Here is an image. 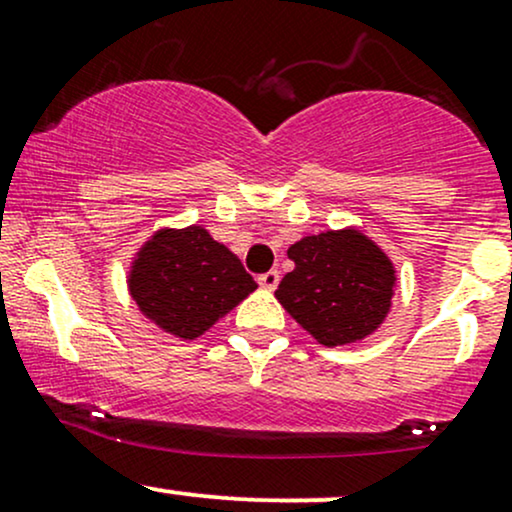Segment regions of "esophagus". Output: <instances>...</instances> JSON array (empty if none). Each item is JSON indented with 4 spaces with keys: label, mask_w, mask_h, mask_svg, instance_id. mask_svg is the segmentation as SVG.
<instances>
[{
    "label": "esophagus",
    "mask_w": 512,
    "mask_h": 512,
    "mask_svg": "<svg viewBox=\"0 0 512 512\" xmlns=\"http://www.w3.org/2000/svg\"><path fill=\"white\" fill-rule=\"evenodd\" d=\"M260 286L262 289H267V291H274L276 286H279V272H276V269H272V272H267V274H262L260 279Z\"/></svg>",
    "instance_id": "34e87169"
}]
</instances>
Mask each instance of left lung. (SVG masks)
Listing matches in <instances>:
<instances>
[{"instance_id": "obj_1", "label": "left lung", "mask_w": 512, "mask_h": 512, "mask_svg": "<svg viewBox=\"0 0 512 512\" xmlns=\"http://www.w3.org/2000/svg\"><path fill=\"white\" fill-rule=\"evenodd\" d=\"M289 260L296 267L274 296L317 344H356L390 315L397 269L358 228L305 236L291 245Z\"/></svg>"}]
</instances>
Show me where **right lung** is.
Wrapping results in <instances>:
<instances>
[{
    "instance_id": "right-lung-1",
    "label": "right lung",
    "mask_w": 512,
    "mask_h": 512,
    "mask_svg": "<svg viewBox=\"0 0 512 512\" xmlns=\"http://www.w3.org/2000/svg\"><path fill=\"white\" fill-rule=\"evenodd\" d=\"M257 289L255 279L204 226L158 228L127 274L139 313L161 332L197 339Z\"/></svg>"
}]
</instances>
